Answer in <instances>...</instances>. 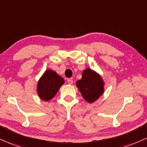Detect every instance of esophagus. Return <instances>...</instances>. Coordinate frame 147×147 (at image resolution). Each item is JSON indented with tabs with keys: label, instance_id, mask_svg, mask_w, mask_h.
I'll list each match as a JSON object with an SVG mask.
<instances>
[{
	"label": "esophagus",
	"instance_id": "1",
	"mask_svg": "<svg viewBox=\"0 0 147 147\" xmlns=\"http://www.w3.org/2000/svg\"><path fill=\"white\" fill-rule=\"evenodd\" d=\"M67 83H68L69 84H72L73 83V81H72L71 79H68V80H67Z\"/></svg>",
	"mask_w": 147,
	"mask_h": 147
}]
</instances>
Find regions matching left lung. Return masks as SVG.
Segmentation results:
<instances>
[{"instance_id": "obj_1", "label": "left lung", "mask_w": 147, "mask_h": 147, "mask_svg": "<svg viewBox=\"0 0 147 147\" xmlns=\"http://www.w3.org/2000/svg\"><path fill=\"white\" fill-rule=\"evenodd\" d=\"M76 84L83 98L90 103L96 100L104 91L102 79L91 69L83 71L82 79L77 82Z\"/></svg>"}]
</instances>
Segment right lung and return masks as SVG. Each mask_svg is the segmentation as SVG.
I'll return each mask as SVG.
<instances>
[{"mask_svg": "<svg viewBox=\"0 0 147 147\" xmlns=\"http://www.w3.org/2000/svg\"><path fill=\"white\" fill-rule=\"evenodd\" d=\"M63 83V79L56 72L47 70L38 82V95L43 100H49L55 96Z\"/></svg>", "mask_w": 147, "mask_h": 147, "instance_id": "right-lung-1", "label": "right lung"}]
</instances>
